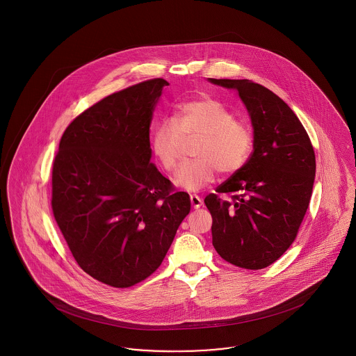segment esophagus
<instances>
[{
	"label": "esophagus",
	"instance_id": "34e87169",
	"mask_svg": "<svg viewBox=\"0 0 356 356\" xmlns=\"http://www.w3.org/2000/svg\"><path fill=\"white\" fill-rule=\"evenodd\" d=\"M189 199H191V204H192L193 209H200V207H202L203 202H202V197H200V196H197V195H191Z\"/></svg>",
	"mask_w": 356,
	"mask_h": 356
}]
</instances>
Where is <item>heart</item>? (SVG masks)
Masks as SVG:
<instances>
[{
    "label": "heart",
    "instance_id": "heart-1",
    "mask_svg": "<svg viewBox=\"0 0 356 356\" xmlns=\"http://www.w3.org/2000/svg\"><path fill=\"white\" fill-rule=\"evenodd\" d=\"M199 138L195 160L175 173L176 186L199 191L215 180L216 170L234 175L246 165L254 147L249 122L235 118L227 106L215 98L191 99L177 107L175 120H163L150 134V147L164 170H173L181 160L184 141Z\"/></svg>",
    "mask_w": 356,
    "mask_h": 356
}]
</instances>
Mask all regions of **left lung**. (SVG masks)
Here are the masks:
<instances>
[{"instance_id": "8db88e82", "label": "left lung", "mask_w": 356, "mask_h": 356, "mask_svg": "<svg viewBox=\"0 0 356 356\" xmlns=\"http://www.w3.org/2000/svg\"><path fill=\"white\" fill-rule=\"evenodd\" d=\"M209 82L238 90L254 127L246 165L204 199L212 245L231 265L259 270L288 250L298 234L314 188V147L292 108L269 88L248 79Z\"/></svg>"}]
</instances>
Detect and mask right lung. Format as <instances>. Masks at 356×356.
<instances>
[{
  "mask_svg": "<svg viewBox=\"0 0 356 356\" xmlns=\"http://www.w3.org/2000/svg\"><path fill=\"white\" fill-rule=\"evenodd\" d=\"M168 84L149 79L86 108L54 160V218L81 269L113 288L159 269L191 209L188 193L150 163L152 115Z\"/></svg>",
  "mask_w": 356,
  "mask_h": 356,
  "instance_id": "obj_1",
  "label": "right lung"
}]
</instances>
